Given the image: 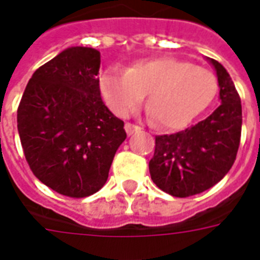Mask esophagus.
<instances>
[{"label":"esophagus","mask_w":260,"mask_h":260,"mask_svg":"<svg viewBox=\"0 0 260 260\" xmlns=\"http://www.w3.org/2000/svg\"><path fill=\"white\" fill-rule=\"evenodd\" d=\"M139 129L140 128L138 126V125L129 124V122H128V124H125V131H126V134H128V135H132L134 132H136V131H139Z\"/></svg>","instance_id":"esophagus-1"}]
</instances>
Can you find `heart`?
<instances>
[{
  "instance_id": "heart-1",
  "label": "heart",
  "mask_w": 260,
  "mask_h": 260,
  "mask_svg": "<svg viewBox=\"0 0 260 260\" xmlns=\"http://www.w3.org/2000/svg\"><path fill=\"white\" fill-rule=\"evenodd\" d=\"M103 101L118 117L138 110L149 92L150 114L165 129H180L203 113L215 98L218 82L212 71L176 57L142 59L122 71L101 76Z\"/></svg>"
}]
</instances>
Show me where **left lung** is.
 I'll use <instances>...</instances> for the list:
<instances>
[{
  "instance_id": "8db88e82",
  "label": "left lung",
  "mask_w": 260,
  "mask_h": 260,
  "mask_svg": "<svg viewBox=\"0 0 260 260\" xmlns=\"http://www.w3.org/2000/svg\"><path fill=\"white\" fill-rule=\"evenodd\" d=\"M207 60L218 77L220 106L187 129L157 136L149 162L153 182L174 197L200 194L220 182L234 164L240 146V96L228 70L219 61Z\"/></svg>"
}]
</instances>
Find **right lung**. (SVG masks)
Listing matches in <instances>:
<instances>
[{
    "instance_id": "obj_1",
    "label": "right lung",
    "mask_w": 260,
    "mask_h": 260,
    "mask_svg": "<svg viewBox=\"0 0 260 260\" xmlns=\"http://www.w3.org/2000/svg\"><path fill=\"white\" fill-rule=\"evenodd\" d=\"M101 52L70 47L36 70L17 109V131L32 174L56 193L81 199L99 191L124 121L105 106Z\"/></svg>"
}]
</instances>
